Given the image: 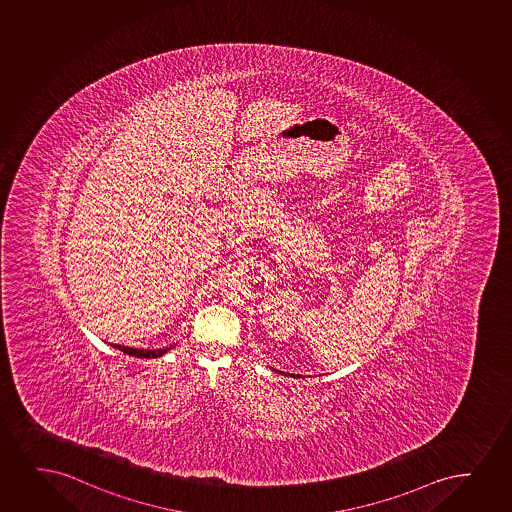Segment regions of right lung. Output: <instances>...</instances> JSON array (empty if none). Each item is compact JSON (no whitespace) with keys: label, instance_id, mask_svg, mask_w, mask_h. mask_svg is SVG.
I'll return each instance as SVG.
<instances>
[{"label":"right lung","instance_id":"1","mask_svg":"<svg viewBox=\"0 0 512 512\" xmlns=\"http://www.w3.org/2000/svg\"><path fill=\"white\" fill-rule=\"evenodd\" d=\"M114 348H117L119 351H123L126 355L136 356V358H157V356H162L166 351L171 350L173 346H169V348H162V350H136V348H128V346L116 344Z\"/></svg>","mask_w":512,"mask_h":512}]
</instances>
